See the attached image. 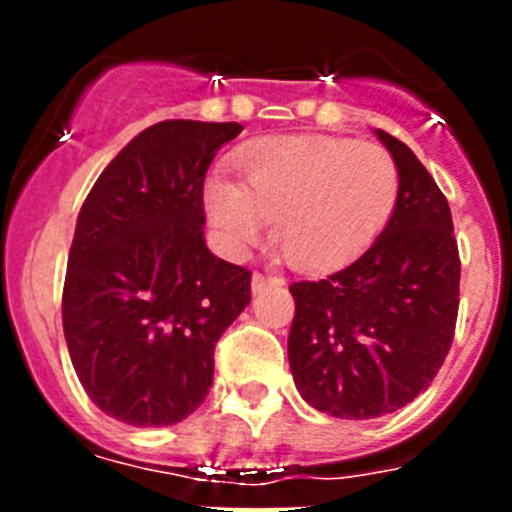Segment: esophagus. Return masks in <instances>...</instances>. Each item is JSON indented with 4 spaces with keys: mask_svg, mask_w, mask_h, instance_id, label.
Returning a JSON list of instances; mask_svg holds the SVG:
<instances>
[{
    "mask_svg": "<svg viewBox=\"0 0 512 512\" xmlns=\"http://www.w3.org/2000/svg\"><path fill=\"white\" fill-rule=\"evenodd\" d=\"M282 284H284L282 277H274V274H259V271H256V274H253V279H251V292H253V295H259L261 289L282 287Z\"/></svg>",
    "mask_w": 512,
    "mask_h": 512,
    "instance_id": "34e87169",
    "label": "esophagus"
}]
</instances>
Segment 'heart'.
I'll return each instance as SVG.
<instances>
[{
	"label": "heart",
	"mask_w": 512,
	"mask_h": 512,
	"mask_svg": "<svg viewBox=\"0 0 512 512\" xmlns=\"http://www.w3.org/2000/svg\"><path fill=\"white\" fill-rule=\"evenodd\" d=\"M241 184L212 176L205 210L228 251L256 243L277 220L284 259L333 269L379 235L400 194L395 158L379 143L279 135L233 158Z\"/></svg>",
	"instance_id": "1"
}]
</instances>
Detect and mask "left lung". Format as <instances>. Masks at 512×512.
<instances>
[{
    "label": "left lung",
    "mask_w": 512,
    "mask_h": 512,
    "mask_svg": "<svg viewBox=\"0 0 512 512\" xmlns=\"http://www.w3.org/2000/svg\"><path fill=\"white\" fill-rule=\"evenodd\" d=\"M400 194L377 241L320 282H295L289 369L307 405L333 418L395 413L441 369L459 312L449 202L402 140L377 130Z\"/></svg>",
    "instance_id": "1"
}]
</instances>
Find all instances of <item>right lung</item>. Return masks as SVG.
Instances as JSON below:
<instances>
[{
  "mask_svg": "<svg viewBox=\"0 0 512 512\" xmlns=\"http://www.w3.org/2000/svg\"><path fill=\"white\" fill-rule=\"evenodd\" d=\"M238 122L164 120L99 174L76 220L63 336L89 400L138 428L205 402L215 343L251 302V271L205 246L202 187Z\"/></svg>",
  "mask_w": 512,
  "mask_h": 512,
  "instance_id": "1",
  "label": "right lung"
}]
</instances>
